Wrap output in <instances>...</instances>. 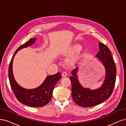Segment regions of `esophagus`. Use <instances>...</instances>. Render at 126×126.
Listing matches in <instances>:
<instances>
[{"mask_svg":"<svg viewBox=\"0 0 126 126\" xmlns=\"http://www.w3.org/2000/svg\"><path fill=\"white\" fill-rule=\"evenodd\" d=\"M68 75L67 72H63L62 73V77H65Z\"/></svg>","mask_w":126,"mask_h":126,"instance_id":"34e87169","label":"esophagus"}]
</instances>
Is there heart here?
<instances>
[{"label":"heart","mask_w":126,"mask_h":126,"mask_svg":"<svg viewBox=\"0 0 126 126\" xmlns=\"http://www.w3.org/2000/svg\"><path fill=\"white\" fill-rule=\"evenodd\" d=\"M80 49H81V46L80 45H79V44H76L72 47L70 52L72 53V52H77V51H78L80 50Z\"/></svg>","instance_id":"obj_1"}]
</instances>
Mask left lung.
<instances>
[{"instance_id":"8db88e82","label":"left lung","mask_w":126,"mask_h":126,"mask_svg":"<svg viewBox=\"0 0 126 126\" xmlns=\"http://www.w3.org/2000/svg\"><path fill=\"white\" fill-rule=\"evenodd\" d=\"M99 46L100 50L96 57L102 63L106 69V78L102 86L96 90L82 87L77 79L78 68L72 70L70 77L72 99L76 104L83 107L97 105L108 99L112 93L116 82V66L111 53L105 44L99 42Z\"/></svg>"}]
</instances>
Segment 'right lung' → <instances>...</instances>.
Here are the masks:
<instances>
[{"instance_id": "right-lung-1", "label": "right lung", "mask_w": 126, "mask_h": 126, "mask_svg": "<svg viewBox=\"0 0 126 126\" xmlns=\"http://www.w3.org/2000/svg\"><path fill=\"white\" fill-rule=\"evenodd\" d=\"M35 38L30 39L28 41L19 47L11 60L9 68V79L10 86L17 100L27 106L32 107H40L47 105L50 101L53 90L56 83L62 78V75L58 72L55 75L48 76L39 87L33 89H26L19 85L14 78L13 72V62L15 55L20 49L32 45Z\"/></svg>"}]
</instances>
